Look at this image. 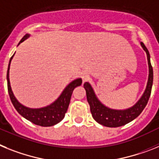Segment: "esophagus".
I'll list each match as a JSON object with an SVG mask.
<instances>
[{
	"instance_id": "obj_1",
	"label": "esophagus",
	"mask_w": 159,
	"mask_h": 159,
	"mask_svg": "<svg viewBox=\"0 0 159 159\" xmlns=\"http://www.w3.org/2000/svg\"><path fill=\"white\" fill-rule=\"evenodd\" d=\"M81 78H82V81H83L84 83V82L87 81L89 79V75L87 73H83V74H81Z\"/></svg>"
}]
</instances>
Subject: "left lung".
I'll return each instance as SVG.
<instances>
[{
    "label": "left lung",
    "instance_id": "8db88e82",
    "mask_svg": "<svg viewBox=\"0 0 159 159\" xmlns=\"http://www.w3.org/2000/svg\"><path fill=\"white\" fill-rule=\"evenodd\" d=\"M141 46L143 47V49H144L147 56L149 66L148 81H147L146 89L143 94L133 106L125 110H114V109L109 108L101 102V101L98 98L90 84L89 82L84 83V88L86 92V98H87L88 103L90 107L91 114L93 119L98 123L104 126H107V127L121 126L135 119L143 112V110L146 107L150 98V93H151L154 75H153V68L150 63V56L148 49H146V47L143 42H141Z\"/></svg>",
    "mask_w": 159,
    "mask_h": 159
}]
</instances>
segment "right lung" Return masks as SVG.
I'll list each match as a JSON object with an SVG mask.
<instances>
[{"label": "right lung", "mask_w": 159, "mask_h": 159, "mask_svg": "<svg viewBox=\"0 0 159 159\" xmlns=\"http://www.w3.org/2000/svg\"><path fill=\"white\" fill-rule=\"evenodd\" d=\"M30 34H25L23 38L20 40L18 45H20L25 40L30 38ZM14 54L12 56L9 60L8 70H7V84H8V91H9L11 102L13 103L16 111L25 119L29 120L35 125H41V126H52V125H54L60 122L64 118L65 114L68 110L72 93H73L74 88L79 86L82 83L81 78H77L71 81L65 88L62 93L58 97V98L55 102H53L52 104L42 107V108H29V107H26L20 104L18 101L16 100L13 93V90L11 89L10 81H9V68H10L11 61L13 59Z\"/></svg>", "instance_id": "1"}]
</instances>
